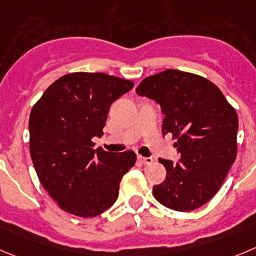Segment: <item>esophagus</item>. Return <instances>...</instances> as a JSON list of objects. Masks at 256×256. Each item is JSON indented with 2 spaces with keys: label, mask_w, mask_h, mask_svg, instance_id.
Returning <instances> with one entry per match:
<instances>
[{
  "label": "esophagus",
  "mask_w": 256,
  "mask_h": 256,
  "mask_svg": "<svg viewBox=\"0 0 256 256\" xmlns=\"http://www.w3.org/2000/svg\"><path fill=\"white\" fill-rule=\"evenodd\" d=\"M138 160H140L142 163H144V164H150V163L153 162L152 157H142V156H140V157H138Z\"/></svg>",
  "instance_id": "1"
}]
</instances>
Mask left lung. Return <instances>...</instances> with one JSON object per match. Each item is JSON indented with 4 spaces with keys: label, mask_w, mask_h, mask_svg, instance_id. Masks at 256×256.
<instances>
[{
    "label": "left lung",
    "mask_w": 256,
    "mask_h": 256,
    "mask_svg": "<svg viewBox=\"0 0 256 256\" xmlns=\"http://www.w3.org/2000/svg\"><path fill=\"white\" fill-rule=\"evenodd\" d=\"M160 106L162 134L177 138L178 162L160 158L166 180L153 186L158 202L171 210L192 211L216 194L232 163L239 120L235 109L210 80L168 69L148 76L136 89Z\"/></svg>",
    "instance_id": "8db88e82"
}]
</instances>
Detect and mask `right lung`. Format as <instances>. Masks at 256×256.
<instances>
[{
  "instance_id": "obj_1",
  "label": "right lung",
  "mask_w": 256,
  "mask_h": 256,
  "mask_svg": "<svg viewBox=\"0 0 256 256\" xmlns=\"http://www.w3.org/2000/svg\"><path fill=\"white\" fill-rule=\"evenodd\" d=\"M133 88L104 72H72L58 79L34 106L28 120L30 153L38 180L60 208L94 218L116 201L136 153L94 148L109 108Z\"/></svg>"
}]
</instances>
